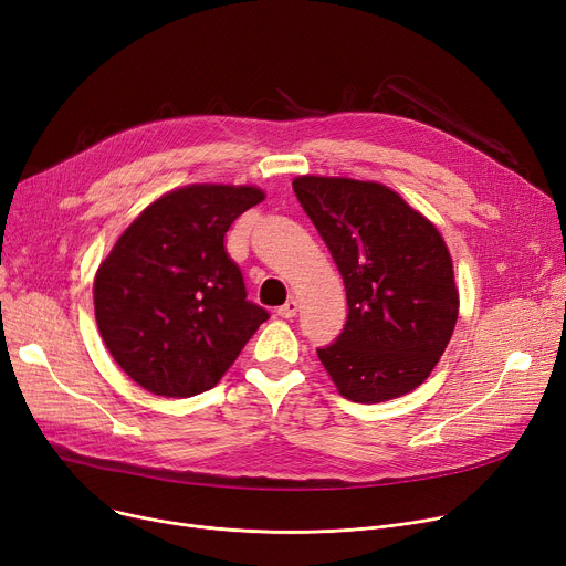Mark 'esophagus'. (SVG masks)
<instances>
[{"label": "esophagus", "instance_id": "obj_1", "mask_svg": "<svg viewBox=\"0 0 566 566\" xmlns=\"http://www.w3.org/2000/svg\"><path fill=\"white\" fill-rule=\"evenodd\" d=\"M298 310H301V305H298V301H289V303H284L282 307H277V314L282 316V318H293L295 314H298Z\"/></svg>", "mask_w": 566, "mask_h": 566}]
</instances>
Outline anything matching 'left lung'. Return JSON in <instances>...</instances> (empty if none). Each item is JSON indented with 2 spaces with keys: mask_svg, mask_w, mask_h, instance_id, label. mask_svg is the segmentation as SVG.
Here are the masks:
<instances>
[{
  "mask_svg": "<svg viewBox=\"0 0 566 566\" xmlns=\"http://www.w3.org/2000/svg\"><path fill=\"white\" fill-rule=\"evenodd\" d=\"M305 213L328 245L348 316L316 348L342 397L380 403L418 388L450 344L459 316L452 256L438 229L390 188L298 176Z\"/></svg>",
  "mask_w": 566,
  "mask_h": 566,
  "instance_id": "left-lung-1",
  "label": "left lung"
}]
</instances>
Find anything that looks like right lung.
Wrapping results in <instances>:
<instances>
[{
  "mask_svg": "<svg viewBox=\"0 0 566 566\" xmlns=\"http://www.w3.org/2000/svg\"><path fill=\"white\" fill-rule=\"evenodd\" d=\"M252 186L163 195L122 233L94 282L101 337L144 390L195 397L222 378L268 312L248 301L227 254L233 220L263 201Z\"/></svg>",
  "mask_w": 566,
  "mask_h": 566,
  "instance_id": "right-lung-1",
  "label": "right lung"
}]
</instances>
